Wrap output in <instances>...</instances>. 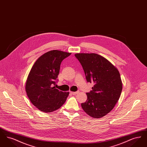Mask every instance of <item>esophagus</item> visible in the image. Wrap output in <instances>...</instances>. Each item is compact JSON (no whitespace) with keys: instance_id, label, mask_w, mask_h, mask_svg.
I'll return each mask as SVG.
<instances>
[{"instance_id":"1","label":"esophagus","mask_w":147,"mask_h":147,"mask_svg":"<svg viewBox=\"0 0 147 147\" xmlns=\"http://www.w3.org/2000/svg\"><path fill=\"white\" fill-rule=\"evenodd\" d=\"M79 91H76V92H73V91H71L70 93L72 94V95H76L77 94Z\"/></svg>"}]
</instances>
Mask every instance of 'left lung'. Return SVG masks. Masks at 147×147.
<instances>
[{
  "label": "left lung",
  "instance_id": "1",
  "mask_svg": "<svg viewBox=\"0 0 147 147\" xmlns=\"http://www.w3.org/2000/svg\"><path fill=\"white\" fill-rule=\"evenodd\" d=\"M88 82L94 83L81 106L93 118H101L114 108L119 98L122 82L117 68L104 57L96 53H76Z\"/></svg>",
  "mask_w": 147,
  "mask_h": 147
}]
</instances>
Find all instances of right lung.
<instances>
[{"label": "right lung", "mask_w": 147, "mask_h": 147, "mask_svg": "<svg viewBox=\"0 0 147 147\" xmlns=\"http://www.w3.org/2000/svg\"><path fill=\"white\" fill-rule=\"evenodd\" d=\"M71 53L52 50L40 56L30 71L25 91L31 103L42 112H51L65 103L69 92L56 89L60 65Z\"/></svg>", "instance_id": "1"}]
</instances>
